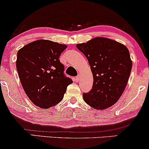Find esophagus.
I'll return each instance as SVG.
<instances>
[{
  "instance_id": "1",
  "label": "esophagus",
  "mask_w": 149,
  "mask_h": 149,
  "mask_svg": "<svg viewBox=\"0 0 149 149\" xmlns=\"http://www.w3.org/2000/svg\"><path fill=\"white\" fill-rule=\"evenodd\" d=\"M79 80H80V76H79V75L74 78V80L76 82H78V81H79Z\"/></svg>"
}]
</instances>
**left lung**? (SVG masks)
Masks as SVG:
<instances>
[{
    "mask_svg": "<svg viewBox=\"0 0 149 149\" xmlns=\"http://www.w3.org/2000/svg\"><path fill=\"white\" fill-rule=\"evenodd\" d=\"M76 47L87 57L93 74L92 88L83 95L85 102L100 110L111 107L122 95L130 75L132 64L127 47L102 37Z\"/></svg>",
    "mask_w": 149,
    "mask_h": 149,
    "instance_id": "left-lung-1",
    "label": "left lung"
}]
</instances>
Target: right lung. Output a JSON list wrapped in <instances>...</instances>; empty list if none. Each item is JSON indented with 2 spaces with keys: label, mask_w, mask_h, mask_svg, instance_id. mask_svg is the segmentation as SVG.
Returning <instances> with one entry per match:
<instances>
[{
  "label": "right lung",
  "mask_w": 149,
  "mask_h": 149,
  "mask_svg": "<svg viewBox=\"0 0 149 149\" xmlns=\"http://www.w3.org/2000/svg\"><path fill=\"white\" fill-rule=\"evenodd\" d=\"M66 48L62 44L38 40L18 51L19 78L26 95L37 107L47 109L59 103L73 83L65 76L64 66L59 59Z\"/></svg>",
  "instance_id": "right-lung-1"
}]
</instances>
